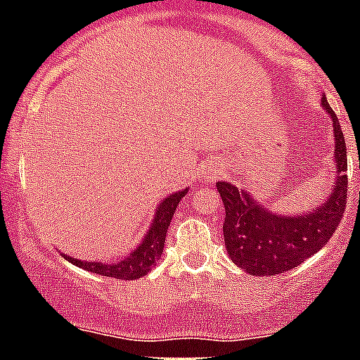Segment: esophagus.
<instances>
[{
	"label": "esophagus",
	"instance_id": "1",
	"mask_svg": "<svg viewBox=\"0 0 360 360\" xmlns=\"http://www.w3.org/2000/svg\"><path fill=\"white\" fill-rule=\"evenodd\" d=\"M212 174L217 175V174H219V170H217V168H212Z\"/></svg>",
	"mask_w": 360,
	"mask_h": 360
}]
</instances>
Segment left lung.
Returning <instances> with one entry per match:
<instances>
[{"label": "left lung", "mask_w": 360, "mask_h": 360, "mask_svg": "<svg viewBox=\"0 0 360 360\" xmlns=\"http://www.w3.org/2000/svg\"><path fill=\"white\" fill-rule=\"evenodd\" d=\"M322 105L333 119L337 159V183L328 201L316 205L307 216H276L264 210L247 192H240L231 183H216L225 205L223 236L229 256L252 276H273L295 269L316 255L340 225L348 203L346 139L326 98Z\"/></svg>", "instance_id": "left-lung-1"}]
</instances>
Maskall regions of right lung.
Segmentation results:
<instances>
[{"label":"right lung","instance_id":"obj_1","mask_svg":"<svg viewBox=\"0 0 360 360\" xmlns=\"http://www.w3.org/2000/svg\"><path fill=\"white\" fill-rule=\"evenodd\" d=\"M186 192L188 190H183V192H177V194H172L166 199H162L159 208H157L155 219H153L150 231L144 236V241L124 262L105 265L95 264V262H82V259L69 258L65 255H63V258L71 262L72 265H78V267L101 274V276H111L117 278V280H137V278L144 276L155 265L157 259L161 258L166 231L170 226L172 216H174L175 208H177V203L181 201V198H185Z\"/></svg>","mask_w":360,"mask_h":360}]
</instances>
